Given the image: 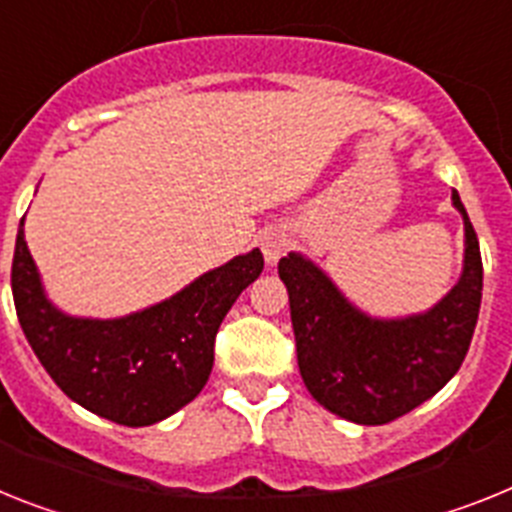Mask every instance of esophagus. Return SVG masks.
Wrapping results in <instances>:
<instances>
[{
	"label": "esophagus",
	"mask_w": 512,
	"mask_h": 512,
	"mask_svg": "<svg viewBox=\"0 0 512 512\" xmlns=\"http://www.w3.org/2000/svg\"><path fill=\"white\" fill-rule=\"evenodd\" d=\"M290 248V238L282 227H269L264 235H261V251H264L266 264H277L282 256Z\"/></svg>",
	"instance_id": "1"
}]
</instances>
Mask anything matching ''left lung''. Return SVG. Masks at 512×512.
Returning <instances> with one entry per match:
<instances>
[{"label": "left lung", "mask_w": 512, "mask_h": 512, "mask_svg": "<svg viewBox=\"0 0 512 512\" xmlns=\"http://www.w3.org/2000/svg\"><path fill=\"white\" fill-rule=\"evenodd\" d=\"M464 217V272L435 308L409 318H370L300 253L279 261L290 295L298 365L310 396L357 425H386L427 401L458 373L482 305V253Z\"/></svg>", "instance_id": "1"}]
</instances>
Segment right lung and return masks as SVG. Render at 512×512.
I'll return each instance as SVG.
<instances>
[{"label":"right lung","mask_w":512,"mask_h":512,"mask_svg":"<svg viewBox=\"0 0 512 512\" xmlns=\"http://www.w3.org/2000/svg\"><path fill=\"white\" fill-rule=\"evenodd\" d=\"M23 220L12 259V298L25 339L56 386L98 417L126 427L155 425L194 401L212 373L222 318L264 269L259 248L152 308L98 321L67 316L48 303Z\"/></svg>","instance_id":"add662e5"}]
</instances>
